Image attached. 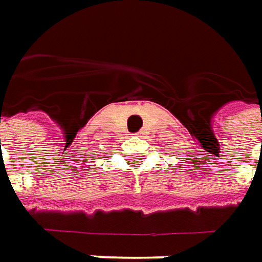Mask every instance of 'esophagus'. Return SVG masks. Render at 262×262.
<instances>
[{
    "label": "esophagus",
    "instance_id": "obj_1",
    "mask_svg": "<svg viewBox=\"0 0 262 262\" xmlns=\"http://www.w3.org/2000/svg\"><path fill=\"white\" fill-rule=\"evenodd\" d=\"M138 135H140V133H138Z\"/></svg>",
    "mask_w": 262,
    "mask_h": 262
}]
</instances>
